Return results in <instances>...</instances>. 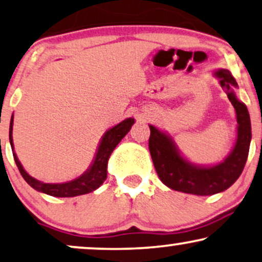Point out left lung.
Here are the masks:
<instances>
[{"instance_id":"8db88e82","label":"left lung","mask_w":262,"mask_h":262,"mask_svg":"<svg viewBox=\"0 0 262 262\" xmlns=\"http://www.w3.org/2000/svg\"><path fill=\"white\" fill-rule=\"evenodd\" d=\"M236 112V139L229 155L213 165H200L185 158L167 132L149 124V150L159 178L169 189L199 196L223 192L235 183L247 162L251 141V124L246 104L238 100V84L225 69L213 71Z\"/></svg>"}]
</instances>
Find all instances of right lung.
<instances>
[{"label":"right lung","mask_w":262,"mask_h":262,"mask_svg":"<svg viewBox=\"0 0 262 262\" xmlns=\"http://www.w3.org/2000/svg\"><path fill=\"white\" fill-rule=\"evenodd\" d=\"M13 123H14V114H12L11 124H9V143H11L13 156H14L15 164L18 166L23 178L31 188L37 191L47 193V195L54 196V198H74V196L84 195V193L93 192L103 184L107 179V166L112 152L115 147L120 143V141L127 132L131 130L132 125L135 124L134 118H126L113 127L108 128L100 139L97 145L96 152H95L93 161L86 171H84L79 177L72 179V181L63 183H44L38 179L33 178L23 167L21 162L19 161L16 152L14 150V143H13Z\"/></svg>","instance_id":"right-lung-1"}]
</instances>
